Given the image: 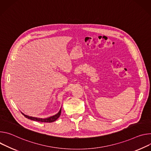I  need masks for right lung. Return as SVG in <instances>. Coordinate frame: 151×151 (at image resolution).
Masks as SVG:
<instances>
[{"label": "right lung", "mask_w": 151, "mask_h": 151, "mask_svg": "<svg viewBox=\"0 0 151 151\" xmlns=\"http://www.w3.org/2000/svg\"><path fill=\"white\" fill-rule=\"evenodd\" d=\"M61 113V108L59 110V111L54 116H50L49 118H35V117H32V116H29L27 115L24 114V113H22V114L24 115V116H25L26 118L31 119L32 121H38V122H53L54 121H55L56 120H57L60 115Z\"/></svg>", "instance_id": "1"}]
</instances>
